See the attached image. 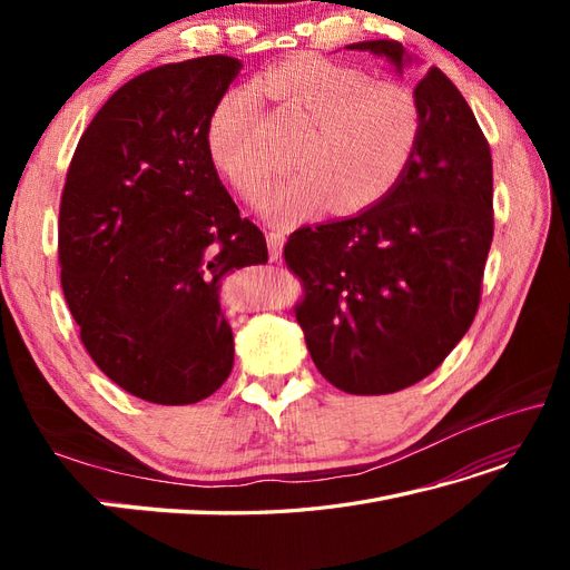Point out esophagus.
Segmentation results:
<instances>
[{
  "instance_id": "obj_1",
  "label": "esophagus",
  "mask_w": 570,
  "mask_h": 570,
  "mask_svg": "<svg viewBox=\"0 0 570 570\" xmlns=\"http://www.w3.org/2000/svg\"><path fill=\"white\" fill-rule=\"evenodd\" d=\"M266 239H268V254H271V262H278V258L283 256L285 233H283V230H271Z\"/></svg>"
}]
</instances>
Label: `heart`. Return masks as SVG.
<instances>
[{"mask_svg":"<svg viewBox=\"0 0 570 570\" xmlns=\"http://www.w3.org/2000/svg\"><path fill=\"white\" fill-rule=\"evenodd\" d=\"M256 90L304 124L292 149L299 170L271 187L262 202L273 220L295 223L327 202L342 214L364 212L392 193L419 151L423 109L404 82L371 80L361 68L302 55L268 68ZM258 120L252 95L230 92L209 124L212 159L247 199L278 170L258 140Z\"/></svg>","mask_w":570,"mask_h":570,"instance_id":"obj_1","label":"heart"}]
</instances>
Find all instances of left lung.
Wrapping results in <instances>:
<instances>
[{"label": "left lung", "mask_w": 570, "mask_h": 570, "mask_svg": "<svg viewBox=\"0 0 570 570\" xmlns=\"http://www.w3.org/2000/svg\"><path fill=\"white\" fill-rule=\"evenodd\" d=\"M347 49L402 71L396 40ZM423 137L392 193L285 245L306 295L295 306L308 354L350 394H390L433 373L469 333L492 245V154L469 101L440 68L416 85Z\"/></svg>", "instance_id": "1"}]
</instances>
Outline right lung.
<instances>
[{
	"label": "right lung",
	"mask_w": 570,
	"mask_h": 570,
	"mask_svg": "<svg viewBox=\"0 0 570 570\" xmlns=\"http://www.w3.org/2000/svg\"><path fill=\"white\" fill-rule=\"evenodd\" d=\"M212 55L128 80L90 120L68 166L59 264L95 364L151 404H195L233 371L220 281L266 264V237L223 187L209 124L239 73Z\"/></svg>",
	"instance_id": "right-lung-1"
}]
</instances>
